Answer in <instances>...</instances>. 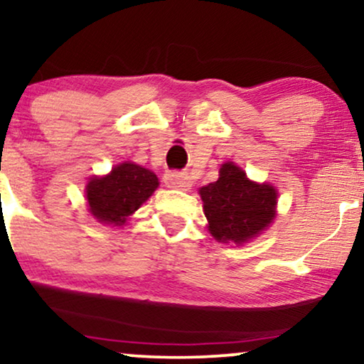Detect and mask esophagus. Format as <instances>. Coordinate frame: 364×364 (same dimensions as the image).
I'll return each mask as SVG.
<instances>
[{
  "instance_id": "obj_1",
  "label": "esophagus",
  "mask_w": 364,
  "mask_h": 364,
  "mask_svg": "<svg viewBox=\"0 0 364 364\" xmlns=\"http://www.w3.org/2000/svg\"><path fill=\"white\" fill-rule=\"evenodd\" d=\"M164 185H166L168 188H171V190L186 191V190H190L191 181H190V176H188L186 173L169 171L164 174Z\"/></svg>"
}]
</instances>
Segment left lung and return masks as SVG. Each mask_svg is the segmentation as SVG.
Wrapping results in <instances>:
<instances>
[{"mask_svg": "<svg viewBox=\"0 0 364 364\" xmlns=\"http://www.w3.org/2000/svg\"><path fill=\"white\" fill-rule=\"evenodd\" d=\"M208 230L220 243L243 245L261 235L276 216L278 191L255 183L235 163L221 164L220 178L200 188Z\"/></svg>", "mask_w": 364, "mask_h": 364, "instance_id": "obj_1", "label": "left lung"}]
</instances>
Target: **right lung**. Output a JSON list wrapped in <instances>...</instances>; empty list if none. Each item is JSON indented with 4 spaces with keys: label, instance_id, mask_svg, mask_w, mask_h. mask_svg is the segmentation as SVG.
I'll list each match as a JSON object with an SVG mask.
<instances>
[{
    "label": "right lung",
    "instance_id": "obj_1",
    "mask_svg": "<svg viewBox=\"0 0 364 364\" xmlns=\"http://www.w3.org/2000/svg\"><path fill=\"white\" fill-rule=\"evenodd\" d=\"M158 186V176L153 171L124 161L106 176L90 178L86 201L95 220L103 225L123 226Z\"/></svg>",
    "mask_w": 364,
    "mask_h": 364
}]
</instances>
